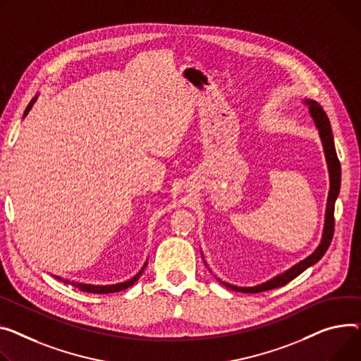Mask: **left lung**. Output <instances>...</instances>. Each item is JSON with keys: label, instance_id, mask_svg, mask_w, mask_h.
<instances>
[{"label": "left lung", "instance_id": "8db88e82", "mask_svg": "<svg viewBox=\"0 0 361 361\" xmlns=\"http://www.w3.org/2000/svg\"><path fill=\"white\" fill-rule=\"evenodd\" d=\"M306 103L309 104L310 116L314 117V120H315V125L319 130V135H321V139H322V143H324V151H325V157H326V162H328L329 180H331L329 195H328V202H326L325 228H324L322 241H321L319 247L317 248V251L314 254L309 255L307 258H305L299 264H296V266L292 267L289 271H286V273L274 277L273 280H270L267 283L259 284V286H254V287H236V286H232V284H228V283L222 281V284L229 287L231 290L243 292V293H259V292L276 289V287H281L289 281H292L300 273H303L307 267L314 266L315 262H318L331 245L332 236H334V226H335L334 207H335V200H337V196L340 193V184H341V165H340V159L337 157V151H335L332 129H331V123H329V118H328L326 113L324 111V109L317 102H306Z\"/></svg>", "mask_w": 361, "mask_h": 361}]
</instances>
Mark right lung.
Returning <instances> with one entry per match:
<instances>
[{"mask_svg": "<svg viewBox=\"0 0 361 361\" xmlns=\"http://www.w3.org/2000/svg\"><path fill=\"white\" fill-rule=\"evenodd\" d=\"M35 100L36 99H33L32 102H30V104L27 106V109H26V111H24V114H27V111L32 109V106H33V103H35ZM147 266V264H145ZM145 266H143V269H145ZM143 269L132 279V280H129V281H125V283H118V284H113V286H91V284H82V283H74V281H69V280H63V279H61V277H56L58 280H61V281H63V283H69L71 286H75L77 289H80V290H82V292H87V293H97V295H107V293H114V292H120V290H125V289H128V287H130L139 277H140V274L143 273Z\"/></svg>", "mask_w": 361, "mask_h": 361, "instance_id": "1", "label": "right lung"}]
</instances>
